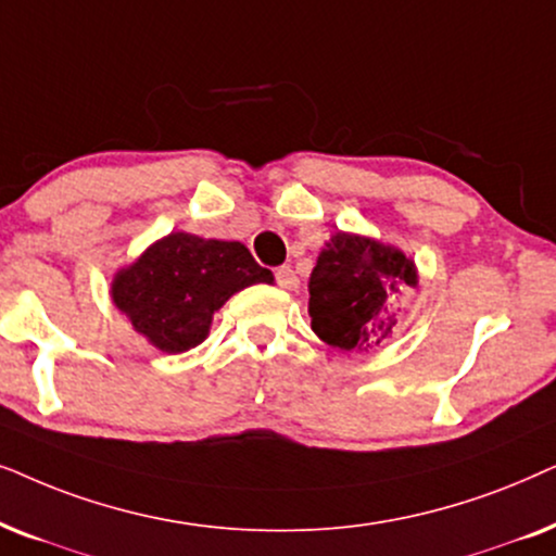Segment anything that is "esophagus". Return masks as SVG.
Wrapping results in <instances>:
<instances>
[{
  "instance_id": "1",
  "label": "esophagus",
  "mask_w": 556,
  "mask_h": 556,
  "mask_svg": "<svg viewBox=\"0 0 556 556\" xmlns=\"http://www.w3.org/2000/svg\"><path fill=\"white\" fill-rule=\"evenodd\" d=\"M274 277H277V285L282 287V290H287V292L298 290V287H300V277H298V274H294L292 266H279Z\"/></svg>"
}]
</instances>
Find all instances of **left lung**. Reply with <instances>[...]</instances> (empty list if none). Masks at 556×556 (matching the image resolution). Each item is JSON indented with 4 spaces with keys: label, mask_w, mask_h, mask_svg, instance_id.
<instances>
[{
    "label": "left lung",
    "mask_w": 556,
    "mask_h": 556,
    "mask_svg": "<svg viewBox=\"0 0 556 556\" xmlns=\"http://www.w3.org/2000/svg\"><path fill=\"white\" fill-rule=\"evenodd\" d=\"M417 285V264L402 249L336 231L307 285L315 336L338 351H376L394 338L402 298Z\"/></svg>",
    "instance_id": "8db88e82"
}]
</instances>
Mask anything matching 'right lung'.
<instances>
[{
	"mask_svg": "<svg viewBox=\"0 0 556 556\" xmlns=\"http://www.w3.org/2000/svg\"><path fill=\"white\" fill-rule=\"evenodd\" d=\"M241 241L173 231L111 279V302L162 353H185L211 332L213 315L251 285H271Z\"/></svg>",
	"mask_w": 556,
	"mask_h": 556,
	"instance_id": "add662e5",
	"label": "right lung"
}]
</instances>
